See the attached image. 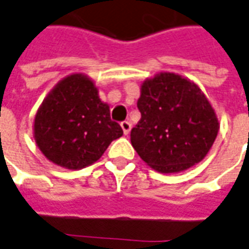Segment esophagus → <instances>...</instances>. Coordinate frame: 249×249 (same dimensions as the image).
<instances>
[{"label": "esophagus", "instance_id": "obj_1", "mask_svg": "<svg viewBox=\"0 0 249 249\" xmlns=\"http://www.w3.org/2000/svg\"><path fill=\"white\" fill-rule=\"evenodd\" d=\"M121 128H123V131H124L125 135H128L132 128L131 123H129V121H123V123H121Z\"/></svg>", "mask_w": 249, "mask_h": 249}]
</instances>
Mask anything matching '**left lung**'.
Here are the masks:
<instances>
[{
    "label": "left lung",
    "mask_w": 249,
    "mask_h": 249,
    "mask_svg": "<svg viewBox=\"0 0 249 249\" xmlns=\"http://www.w3.org/2000/svg\"><path fill=\"white\" fill-rule=\"evenodd\" d=\"M142 114L131 131L139 157L160 173L182 172L206 157L217 138L218 118L202 89L163 72L142 86Z\"/></svg>",
    "instance_id": "left-lung-1"
}]
</instances>
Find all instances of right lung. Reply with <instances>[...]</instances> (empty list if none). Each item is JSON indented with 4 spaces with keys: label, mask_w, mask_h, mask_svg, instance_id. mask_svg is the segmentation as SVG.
I'll return each instance as SVG.
<instances>
[{
    "label": "right lung",
    "mask_w": 249,
    "mask_h": 249,
    "mask_svg": "<svg viewBox=\"0 0 249 249\" xmlns=\"http://www.w3.org/2000/svg\"><path fill=\"white\" fill-rule=\"evenodd\" d=\"M34 135L47 160L76 170L99 160L123 129L94 83L76 73L61 80L40 105Z\"/></svg>",
    "instance_id": "add662e5"
}]
</instances>
